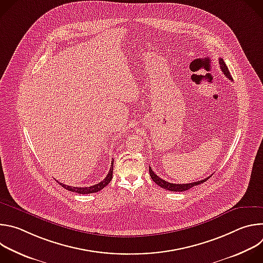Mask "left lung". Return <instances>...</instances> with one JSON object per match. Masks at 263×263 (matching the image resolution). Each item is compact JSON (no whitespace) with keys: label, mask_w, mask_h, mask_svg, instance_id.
Returning <instances> with one entry per match:
<instances>
[{"label":"left lung","mask_w":263,"mask_h":263,"mask_svg":"<svg viewBox=\"0 0 263 263\" xmlns=\"http://www.w3.org/2000/svg\"><path fill=\"white\" fill-rule=\"evenodd\" d=\"M218 62H219L220 69H221L222 72L224 73V76H227V78H228L229 80H232L230 71H229V69H228V67H227V65H226V63L223 62L222 58H219V61H218ZM148 172H149V176H151L152 180H153L157 185H159L160 187H162V189H164V190H166V191H171V192H185V191H189V190L192 189V187L197 186V185H199V184H201V183L207 181V179H209V177H208V178H206V179H203V180H200V181H196V182H193V183L175 184V183H170V182H167V181H165V180L159 178V177L153 172V170L151 168V166H148Z\"/></svg>","instance_id":"1"}]
</instances>
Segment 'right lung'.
<instances>
[{
	"mask_svg": "<svg viewBox=\"0 0 263 263\" xmlns=\"http://www.w3.org/2000/svg\"><path fill=\"white\" fill-rule=\"evenodd\" d=\"M112 173H114V161L111 162V166L109 170V173L107 174V176L105 177V179L103 181H101L98 184H95L92 186L89 187H73V186H69V185H65L62 183H59L60 185H62V187L66 191L72 192V193H77V194H82V195H86V194H92V193H98L101 190H103L104 187L111 181L112 179Z\"/></svg>",
	"mask_w": 263,
	"mask_h": 263,
	"instance_id": "add662e5",
	"label": "right lung"
}]
</instances>
